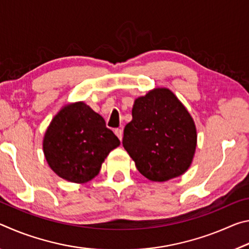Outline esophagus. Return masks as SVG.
I'll list each match as a JSON object with an SVG mask.
<instances>
[{"label":"esophagus","mask_w":249,"mask_h":249,"mask_svg":"<svg viewBox=\"0 0 249 249\" xmlns=\"http://www.w3.org/2000/svg\"><path fill=\"white\" fill-rule=\"evenodd\" d=\"M114 133L117 137H119V140L122 141V138H123V130H122L121 128H116L114 129Z\"/></svg>","instance_id":"34e87169"}]
</instances>
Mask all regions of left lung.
Instances as JSON below:
<instances>
[{"instance_id": "obj_1", "label": "left lung", "mask_w": 249, "mask_h": 249, "mask_svg": "<svg viewBox=\"0 0 249 249\" xmlns=\"http://www.w3.org/2000/svg\"><path fill=\"white\" fill-rule=\"evenodd\" d=\"M133 120L125 126L123 146L148 180L163 182L183 175L196 147L193 119L166 88H156L135 100Z\"/></svg>"}]
</instances>
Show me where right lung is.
Returning a JSON list of instances; mask_svg holds the SVG:
<instances>
[{"label":"right lung","instance_id":"1","mask_svg":"<svg viewBox=\"0 0 249 249\" xmlns=\"http://www.w3.org/2000/svg\"><path fill=\"white\" fill-rule=\"evenodd\" d=\"M120 144L102 116L84 102H75L65 105L50 122L43 149L54 174L70 182L86 183Z\"/></svg>","mask_w":249,"mask_h":249}]
</instances>
